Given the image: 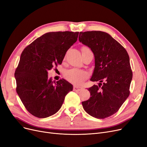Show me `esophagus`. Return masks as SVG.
I'll return each instance as SVG.
<instances>
[{
  "instance_id": "obj_1",
  "label": "esophagus",
  "mask_w": 147,
  "mask_h": 147,
  "mask_svg": "<svg viewBox=\"0 0 147 147\" xmlns=\"http://www.w3.org/2000/svg\"><path fill=\"white\" fill-rule=\"evenodd\" d=\"M80 90H82V88L76 86H73V91H80Z\"/></svg>"
}]
</instances>
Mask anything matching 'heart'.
Returning a JSON list of instances; mask_svg holds the SVG:
<instances>
[{"label":"heart","mask_w":147,"mask_h":147,"mask_svg":"<svg viewBox=\"0 0 147 147\" xmlns=\"http://www.w3.org/2000/svg\"><path fill=\"white\" fill-rule=\"evenodd\" d=\"M64 78L74 85H79L88 77V74L84 70L78 68H71L66 70L63 74Z\"/></svg>","instance_id":"obj_1"}]
</instances>
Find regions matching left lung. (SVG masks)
<instances>
[{
  "instance_id": "1",
  "label": "left lung",
  "mask_w": 147,
  "mask_h": 147,
  "mask_svg": "<svg viewBox=\"0 0 147 147\" xmlns=\"http://www.w3.org/2000/svg\"><path fill=\"white\" fill-rule=\"evenodd\" d=\"M79 40L94 55L91 80L100 82L98 86L88 88L91 97L82 101L83 107L93 117H109L119 109L130 94L133 73L129 56L121 44L104 32H80Z\"/></svg>"
}]
</instances>
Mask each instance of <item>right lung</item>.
I'll use <instances>...</instances> for the list:
<instances>
[{
	"instance_id": "add662e5",
	"label": "right lung",
	"mask_w": 147,
	"mask_h": 147,
	"mask_svg": "<svg viewBox=\"0 0 147 147\" xmlns=\"http://www.w3.org/2000/svg\"><path fill=\"white\" fill-rule=\"evenodd\" d=\"M79 32H52L36 38L22 52L15 71L16 91L27 111L40 118L61 107L73 85L64 79L48 78V70L61 64L67 50L78 40Z\"/></svg>"
}]
</instances>
